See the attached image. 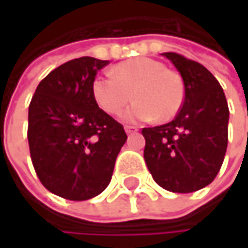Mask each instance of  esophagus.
Wrapping results in <instances>:
<instances>
[{
  "mask_svg": "<svg viewBox=\"0 0 248 248\" xmlns=\"http://www.w3.org/2000/svg\"><path fill=\"white\" fill-rule=\"evenodd\" d=\"M124 132L129 135V133H135V132H138V127L136 126H124Z\"/></svg>",
  "mask_w": 248,
  "mask_h": 248,
  "instance_id": "esophagus-1",
  "label": "esophagus"
}]
</instances>
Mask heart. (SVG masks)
Wrapping results in <instances>:
<instances>
[{"instance_id": "heart-1", "label": "heart", "mask_w": 248, "mask_h": 248, "mask_svg": "<svg viewBox=\"0 0 248 248\" xmlns=\"http://www.w3.org/2000/svg\"><path fill=\"white\" fill-rule=\"evenodd\" d=\"M132 93L136 102L124 112V122L171 121L182 108L185 87L176 72L149 57L126 60L112 69V75L99 76L92 83L93 99L108 115H119Z\"/></svg>"}]
</instances>
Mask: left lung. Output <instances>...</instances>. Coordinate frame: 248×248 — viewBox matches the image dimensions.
Instances as JSON below:
<instances>
[{
  "mask_svg": "<svg viewBox=\"0 0 248 248\" xmlns=\"http://www.w3.org/2000/svg\"><path fill=\"white\" fill-rule=\"evenodd\" d=\"M184 80L185 97L170 124L143 127V158L155 182L171 192H194L214 181L228 143V105L218 80L202 64L164 53Z\"/></svg>",
  "mask_w": 248,
  "mask_h": 248,
  "instance_id": "8db88e82",
  "label": "left lung"
}]
</instances>
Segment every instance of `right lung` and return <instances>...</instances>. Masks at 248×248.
Returning <instances> with one entry per match:
<instances>
[{"label": "right lung", "instance_id": "obj_1", "mask_svg": "<svg viewBox=\"0 0 248 248\" xmlns=\"http://www.w3.org/2000/svg\"><path fill=\"white\" fill-rule=\"evenodd\" d=\"M108 60L80 57L46 76L28 108L30 155L53 194L90 200L106 189L127 136L94 102L92 83Z\"/></svg>", "mask_w": 248, "mask_h": 248}]
</instances>
